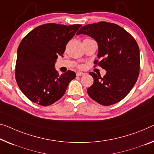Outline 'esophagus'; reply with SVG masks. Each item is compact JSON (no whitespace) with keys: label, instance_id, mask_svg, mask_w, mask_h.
<instances>
[{"label":"esophagus","instance_id":"esophagus-1","mask_svg":"<svg viewBox=\"0 0 154 154\" xmlns=\"http://www.w3.org/2000/svg\"><path fill=\"white\" fill-rule=\"evenodd\" d=\"M85 74L83 72H77L76 73V75L77 76H81V75H83Z\"/></svg>","mask_w":154,"mask_h":154}]
</instances>
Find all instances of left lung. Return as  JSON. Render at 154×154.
<instances>
[{"instance_id":"obj_1","label":"left lung","mask_w":154,"mask_h":154,"mask_svg":"<svg viewBox=\"0 0 154 154\" xmlns=\"http://www.w3.org/2000/svg\"><path fill=\"white\" fill-rule=\"evenodd\" d=\"M77 35L85 34L98 43V64L107 71L103 77L90 74L94 83L87 89L91 98L109 106L122 100L136 84L140 69V50L136 41L123 28L114 23L99 22L85 25Z\"/></svg>"}]
</instances>
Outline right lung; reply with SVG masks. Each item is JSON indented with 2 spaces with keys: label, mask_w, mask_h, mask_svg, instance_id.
Returning <instances> with one entry per match:
<instances>
[{
  "label": "right lung",
  "mask_w": 154,
  "mask_h": 154,
  "mask_svg": "<svg viewBox=\"0 0 154 154\" xmlns=\"http://www.w3.org/2000/svg\"><path fill=\"white\" fill-rule=\"evenodd\" d=\"M81 25L48 23L40 25L26 35L18 46L15 76L24 95L33 103L50 105L61 98L75 73L67 71L59 75L55 63L63 56L66 45Z\"/></svg>",
  "instance_id": "add662e5"
}]
</instances>
